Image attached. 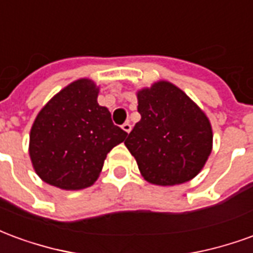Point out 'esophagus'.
Listing matches in <instances>:
<instances>
[{
  "label": "esophagus",
  "instance_id": "1",
  "mask_svg": "<svg viewBox=\"0 0 253 253\" xmlns=\"http://www.w3.org/2000/svg\"><path fill=\"white\" fill-rule=\"evenodd\" d=\"M122 128H123V131H126L127 134L131 131V125H130V122H126V123H123L122 125Z\"/></svg>",
  "mask_w": 253,
  "mask_h": 253
}]
</instances>
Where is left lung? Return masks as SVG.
<instances>
[{
    "mask_svg": "<svg viewBox=\"0 0 253 253\" xmlns=\"http://www.w3.org/2000/svg\"><path fill=\"white\" fill-rule=\"evenodd\" d=\"M141 121L125 141L138 169L154 186L192 180L212 150L211 123L175 84L160 80L137 90Z\"/></svg>",
    "mask_w": 253,
    "mask_h": 253,
    "instance_id": "8db88e82",
    "label": "left lung"
}]
</instances>
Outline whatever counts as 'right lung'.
Returning a JSON list of instances; mask_svg holds the SVG:
<instances>
[{
    "mask_svg": "<svg viewBox=\"0 0 253 253\" xmlns=\"http://www.w3.org/2000/svg\"><path fill=\"white\" fill-rule=\"evenodd\" d=\"M100 88L80 78L61 89L36 115L30 132V159L42 180L61 190L93 186L112 148L127 132L97 103Z\"/></svg>",
    "mask_w": 253,
    "mask_h": 253,
    "instance_id": "add662e5",
    "label": "right lung"
}]
</instances>
